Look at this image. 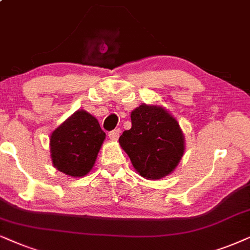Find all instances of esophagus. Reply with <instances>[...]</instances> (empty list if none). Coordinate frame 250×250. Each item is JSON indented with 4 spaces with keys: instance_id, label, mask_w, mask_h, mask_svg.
Masks as SVG:
<instances>
[{
    "instance_id": "34e87169",
    "label": "esophagus",
    "mask_w": 250,
    "mask_h": 250,
    "mask_svg": "<svg viewBox=\"0 0 250 250\" xmlns=\"http://www.w3.org/2000/svg\"><path fill=\"white\" fill-rule=\"evenodd\" d=\"M120 129H114V130L109 131L108 134V137L109 139H112V141H118L119 137H120Z\"/></svg>"
}]
</instances>
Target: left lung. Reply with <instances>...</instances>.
Wrapping results in <instances>:
<instances>
[{
	"label": "left lung",
	"instance_id": "obj_1",
	"mask_svg": "<svg viewBox=\"0 0 250 250\" xmlns=\"http://www.w3.org/2000/svg\"><path fill=\"white\" fill-rule=\"evenodd\" d=\"M131 128L119 143L142 177L160 179L175 170L185 149L177 120L162 106L142 104L131 112Z\"/></svg>",
	"mask_w": 250,
	"mask_h": 250
}]
</instances>
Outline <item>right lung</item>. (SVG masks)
Instances as JSON below:
<instances>
[{"label":"right lung","instance_id":"add662e5","mask_svg":"<svg viewBox=\"0 0 250 250\" xmlns=\"http://www.w3.org/2000/svg\"><path fill=\"white\" fill-rule=\"evenodd\" d=\"M105 137L97 119L79 109L50 136L53 167L72 177L85 176L94 167Z\"/></svg>","mask_w":250,"mask_h":250}]
</instances>
